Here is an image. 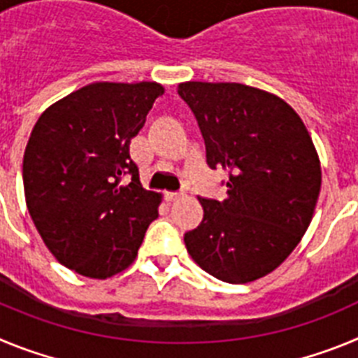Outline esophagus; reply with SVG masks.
Returning a JSON list of instances; mask_svg holds the SVG:
<instances>
[{
  "mask_svg": "<svg viewBox=\"0 0 358 358\" xmlns=\"http://www.w3.org/2000/svg\"><path fill=\"white\" fill-rule=\"evenodd\" d=\"M185 197V192H166L164 194V199L169 202H173V201H179V199Z\"/></svg>",
  "mask_w": 358,
  "mask_h": 358,
  "instance_id": "1",
  "label": "esophagus"
}]
</instances>
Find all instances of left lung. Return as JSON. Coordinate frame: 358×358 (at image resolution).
<instances>
[{
    "label": "left lung",
    "mask_w": 358,
    "mask_h": 358,
    "mask_svg": "<svg viewBox=\"0 0 358 358\" xmlns=\"http://www.w3.org/2000/svg\"><path fill=\"white\" fill-rule=\"evenodd\" d=\"M211 170H227L224 201L199 197L204 217L185 233L188 252L226 283L265 276L305 235L321 189L312 138L281 98L235 82H185Z\"/></svg>",
    "instance_id": "1"
}]
</instances>
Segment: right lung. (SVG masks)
<instances>
[{
	"label": "right lung",
	"instance_id": "add662e5",
	"mask_svg": "<svg viewBox=\"0 0 358 358\" xmlns=\"http://www.w3.org/2000/svg\"><path fill=\"white\" fill-rule=\"evenodd\" d=\"M163 87L94 82L44 110L23 157L24 197L41 238L82 276L134 262L161 197L140 182L129 145Z\"/></svg>",
	"mask_w": 358,
	"mask_h": 358
}]
</instances>
